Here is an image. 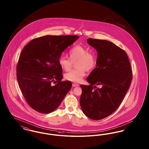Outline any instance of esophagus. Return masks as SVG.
<instances>
[{"label":"esophagus","mask_w":149,"mask_h":149,"mask_svg":"<svg viewBox=\"0 0 149 149\" xmlns=\"http://www.w3.org/2000/svg\"><path fill=\"white\" fill-rule=\"evenodd\" d=\"M72 86H74V87H77V86H79V85L78 84H72Z\"/></svg>","instance_id":"1"}]
</instances>
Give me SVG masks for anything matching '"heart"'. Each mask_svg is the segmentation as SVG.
Listing matches in <instances>:
<instances>
[{"instance_id": "b5f03b06", "label": "heart", "mask_w": 149, "mask_h": 149, "mask_svg": "<svg viewBox=\"0 0 149 149\" xmlns=\"http://www.w3.org/2000/svg\"><path fill=\"white\" fill-rule=\"evenodd\" d=\"M69 58L60 56L58 58V64L65 71L71 69L72 63L77 61L76 66L78 68L67 72L65 78L72 82L80 81L85 75V71H91L97 65L96 56L91 53H89L88 50L81 46H75L69 51Z\"/></svg>"}]
</instances>
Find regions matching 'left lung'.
Segmentation results:
<instances>
[{
    "instance_id": "1",
    "label": "left lung",
    "mask_w": 149,
    "mask_h": 149,
    "mask_svg": "<svg viewBox=\"0 0 149 149\" xmlns=\"http://www.w3.org/2000/svg\"><path fill=\"white\" fill-rule=\"evenodd\" d=\"M87 43L97 50V65L86 81L80 85V99L85 116L99 120L113 113L120 106L131 84L132 75L126 52L110 41L88 38ZM99 85L101 88H97Z\"/></svg>"
}]
</instances>
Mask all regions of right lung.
<instances>
[{"label":"right lung","instance_id":"1","mask_svg":"<svg viewBox=\"0 0 149 149\" xmlns=\"http://www.w3.org/2000/svg\"><path fill=\"white\" fill-rule=\"evenodd\" d=\"M78 36L47 35L32 40L23 48L17 66V78L29 106L49 113L60 106L72 83L63 81L58 58ZM52 84H56L52 86Z\"/></svg>","mask_w":149,"mask_h":149}]
</instances>
